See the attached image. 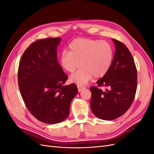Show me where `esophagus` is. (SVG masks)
Listing matches in <instances>:
<instances>
[{
  "label": "esophagus",
  "mask_w": 154,
  "mask_h": 154,
  "mask_svg": "<svg viewBox=\"0 0 154 154\" xmlns=\"http://www.w3.org/2000/svg\"><path fill=\"white\" fill-rule=\"evenodd\" d=\"M77 87H78V91H79V92H80L83 89V88H85L84 87H82V86H80V85H78Z\"/></svg>",
  "instance_id": "34e87169"
}]
</instances>
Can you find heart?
<instances>
[{"label": "heart", "instance_id": "obj_1", "mask_svg": "<svg viewBox=\"0 0 154 154\" xmlns=\"http://www.w3.org/2000/svg\"><path fill=\"white\" fill-rule=\"evenodd\" d=\"M114 51L105 40L80 38L69 44V51L63 50L60 55V63L68 72L72 73L71 82L84 85L93 76L100 78L109 72L112 63Z\"/></svg>", "mask_w": 154, "mask_h": 154}]
</instances>
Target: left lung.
Listing matches in <instances>:
<instances>
[{
	"label": "left lung",
	"instance_id": "left-lung-1",
	"mask_svg": "<svg viewBox=\"0 0 154 154\" xmlns=\"http://www.w3.org/2000/svg\"><path fill=\"white\" fill-rule=\"evenodd\" d=\"M116 51L110 69L97 81V86L107 88L103 91L91 87L92 112L103 120H112L123 115L131 106L136 95L137 75L132 56L124 44L112 39Z\"/></svg>",
	"mask_w": 154,
	"mask_h": 154
}]
</instances>
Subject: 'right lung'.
Listing matches in <instances>:
<instances>
[{"label": "right lung", "instance_id": "right-lung-1", "mask_svg": "<svg viewBox=\"0 0 154 154\" xmlns=\"http://www.w3.org/2000/svg\"><path fill=\"white\" fill-rule=\"evenodd\" d=\"M60 42V38H48L32 42L18 67V87L26 106L35 118L47 124H57L68 117L78 92L74 83L64 85L68 76L57 60Z\"/></svg>", "mask_w": 154, "mask_h": 154}]
</instances>
